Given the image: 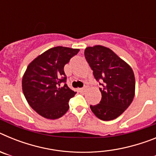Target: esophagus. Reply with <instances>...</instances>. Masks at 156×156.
I'll list each match as a JSON object with an SVG mask.
<instances>
[{
    "mask_svg": "<svg viewBox=\"0 0 156 156\" xmlns=\"http://www.w3.org/2000/svg\"><path fill=\"white\" fill-rule=\"evenodd\" d=\"M79 90H80V92L84 91V90H85V88H84V87H83V88H80V89H79Z\"/></svg>",
    "mask_w": 156,
    "mask_h": 156,
    "instance_id": "34e87169",
    "label": "esophagus"
}]
</instances>
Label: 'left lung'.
<instances>
[{"label": "left lung", "instance_id": "left-lung-1", "mask_svg": "<svg viewBox=\"0 0 156 156\" xmlns=\"http://www.w3.org/2000/svg\"><path fill=\"white\" fill-rule=\"evenodd\" d=\"M84 55L97 80H100L101 100L90 105L92 112L104 121L116 119L131 104L135 94L132 68L108 48L87 47Z\"/></svg>", "mask_w": 156, "mask_h": 156}]
</instances>
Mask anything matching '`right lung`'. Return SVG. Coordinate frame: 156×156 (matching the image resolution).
Segmentation results:
<instances>
[{
  "label": "right lung",
  "instance_id": "obj_1",
  "mask_svg": "<svg viewBox=\"0 0 156 156\" xmlns=\"http://www.w3.org/2000/svg\"><path fill=\"white\" fill-rule=\"evenodd\" d=\"M80 49L55 47L34 58L27 66L22 87L27 102L33 109L46 119H56L69 110V101L76 92L66 82L65 65Z\"/></svg>",
  "mask_w": 156,
  "mask_h": 156
}]
</instances>
